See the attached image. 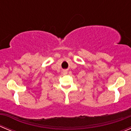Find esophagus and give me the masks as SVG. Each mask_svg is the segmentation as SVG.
Listing matches in <instances>:
<instances>
[{"label":"esophagus","instance_id":"esophagus-1","mask_svg":"<svg viewBox=\"0 0 131 131\" xmlns=\"http://www.w3.org/2000/svg\"><path fill=\"white\" fill-rule=\"evenodd\" d=\"M63 73H64V74H67V72L66 70L63 71Z\"/></svg>","mask_w":131,"mask_h":131}]
</instances>
